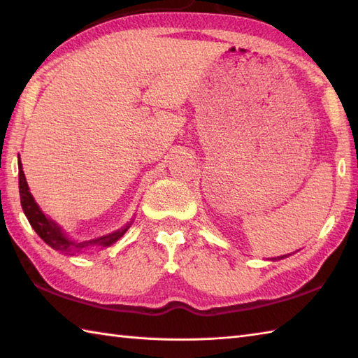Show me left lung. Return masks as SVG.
<instances>
[{"label": "left lung", "mask_w": 358, "mask_h": 358, "mask_svg": "<svg viewBox=\"0 0 358 358\" xmlns=\"http://www.w3.org/2000/svg\"><path fill=\"white\" fill-rule=\"evenodd\" d=\"M281 258H283V257H281Z\"/></svg>", "instance_id": "obj_1"}]
</instances>
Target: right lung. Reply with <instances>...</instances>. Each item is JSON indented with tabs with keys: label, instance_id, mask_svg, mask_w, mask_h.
Returning <instances> with one entry per match:
<instances>
[{
	"label": "right lung",
	"instance_id": "1",
	"mask_svg": "<svg viewBox=\"0 0 358 358\" xmlns=\"http://www.w3.org/2000/svg\"><path fill=\"white\" fill-rule=\"evenodd\" d=\"M18 169H20V199H21V206L22 210H24V214L29 220L30 226L34 227L35 232L40 235V237L44 240V243H48V245L55 249L59 250V252H64V254H77V252H83V250H86L92 246H110L112 243H115L118 238L123 237V234L127 231V227H123V229H118L112 234L108 235H103L100 238H95V240H86V241H72L66 237L63 234V231L59 229V227L45 217L41 209L38 208V204L35 203L34 196L30 195L29 192V186H27V181L24 177V172H22V167L21 163H18Z\"/></svg>",
	"mask_w": 358,
	"mask_h": 358
}]
</instances>
